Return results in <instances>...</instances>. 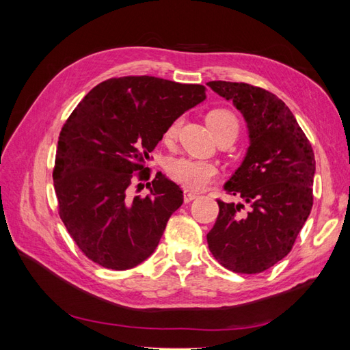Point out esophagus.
Instances as JSON below:
<instances>
[{"mask_svg":"<svg viewBox=\"0 0 350 350\" xmlns=\"http://www.w3.org/2000/svg\"><path fill=\"white\" fill-rule=\"evenodd\" d=\"M198 196L194 194V192H189V191H183V200L185 203H191L192 200H196Z\"/></svg>","mask_w":350,"mask_h":350,"instance_id":"1","label":"esophagus"}]
</instances>
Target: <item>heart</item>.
I'll use <instances>...</instances> for the list:
<instances>
[{
  "instance_id": "heart-1",
  "label": "heart",
  "mask_w": 350,
  "mask_h": 350,
  "mask_svg": "<svg viewBox=\"0 0 350 350\" xmlns=\"http://www.w3.org/2000/svg\"><path fill=\"white\" fill-rule=\"evenodd\" d=\"M207 124L212 129L215 135H221V133L230 132L233 133L234 138L239 133L241 124L239 118H237L232 111L224 109V108H217L212 109L206 117ZM180 128V118H176V120L168 124V128L163 133V141L165 143H171L177 135ZM167 173L170 179L179 183L180 187L189 191H200L204 187H207L213 177L218 174V167L217 163L211 161H202V159H194V158H179L174 159L168 163Z\"/></svg>"
}]
</instances>
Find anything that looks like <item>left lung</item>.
Here are the masks:
<instances>
[{
  "label": "left lung",
  "instance_id": "left-lung-1",
  "mask_svg": "<svg viewBox=\"0 0 350 350\" xmlns=\"http://www.w3.org/2000/svg\"><path fill=\"white\" fill-rule=\"evenodd\" d=\"M241 111L250 147L224 189L243 203L217 200L219 213L207 233L218 262L237 273L269 269L293 248L313 207L314 152L284 102L245 83H207Z\"/></svg>",
  "mask_w": 350,
  "mask_h": 350
}]
</instances>
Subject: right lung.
Returning a JSON list of instances; mask_svg holds the SVG:
<instances>
[{"instance_id": "right-lung-1", "label": "right lung", "mask_w": 350, "mask_h": 350, "mask_svg": "<svg viewBox=\"0 0 350 350\" xmlns=\"http://www.w3.org/2000/svg\"><path fill=\"white\" fill-rule=\"evenodd\" d=\"M204 99L200 84L122 77L96 85L73 109L58 137L52 179L58 215L92 262L126 271L158 247L183 192L162 173L148 182L144 163L168 124ZM135 176L150 195L129 197Z\"/></svg>"}]
</instances>
